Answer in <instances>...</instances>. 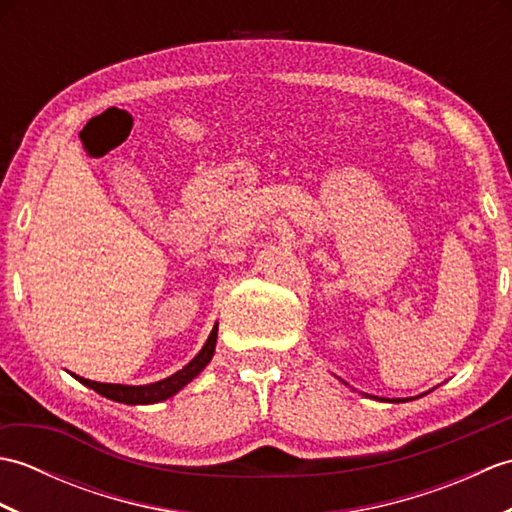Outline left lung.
<instances>
[{"instance_id":"8db88e82","label":"left lung","mask_w":512,"mask_h":512,"mask_svg":"<svg viewBox=\"0 0 512 512\" xmlns=\"http://www.w3.org/2000/svg\"><path fill=\"white\" fill-rule=\"evenodd\" d=\"M345 383V380H343ZM347 385V383H345ZM363 396H367V398H374V400H385V402H407V400H416V398H420V396H427V391H424V394H420V396H416V398H378V396H369V394H363Z\"/></svg>"}]
</instances>
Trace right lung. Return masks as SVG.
Masks as SVG:
<instances>
[{
    "label": "right lung",
    "instance_id": "obj_1",
    "mask_svg": "<svg viewBox=\"0 0 512 512\" xmlns=\"http://www.w3.org/2000/svg\"><path fill=\"white\" fill-rule=\"evenodd\" d=\"M215 343H217V323L213 325V330L209 334V339H206V343L202 345V350L195 354L191 361L180 369V372L171 374L169 378H162V380H158V383L114 385V383H96V380H88V378L76 376V374H72V376L79 380V383H83L85 387L94 389L96 394H101L114 402H125V405H154V402H162L171 396H176L184 385H189L191 380L211 363V358L215 354Z\"/></svg>",
    "mask_w": 512,
    "mask_h": 512
}]
</instances>
